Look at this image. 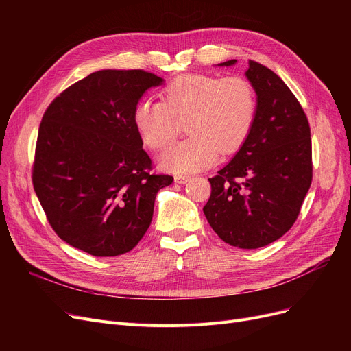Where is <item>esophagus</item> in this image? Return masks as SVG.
Segmentation results:
<instances>
[{"mask_svg": "<svg viewBox=\"0 0 351 351\" xmlns=\"http://www.w3.org/2000/svg\"><path fill=\"white\" fill-rule=\"evenodd\" d=\"M189 179H191V176H188V175H176V176H175V182H176V183H180V185H183V183L189 182Z\"/></svg>", "mask_w": 351, "mask_h": 351, "instance_id": "esophagus-1", "label": "esophagus"}]
</instances>
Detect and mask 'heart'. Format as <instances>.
Listing matches in <instances>:
<instances>
[{
    "label": "heart",
    "instance_id": "heart-1",
    "mask_svg": "<svg viewBox=\"0 0 351 351\" xmlns=\"http://www.w3.org/2000/svg\"><path fill=\"white\" fill-rule=\"evenodd\" d=\"M163 101L142 99L134 122L143 142L152 147L168 145L186 122L189 138L165 147L159 156L172 172H193L212 165L217 154L236 152L247 139L256 117V95L242 77L189 73L163 89Z\"/></svg>",
    "mask_w": 351,
    "mask_h": 351
}]
</instances>
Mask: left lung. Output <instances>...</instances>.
Returning <instances> with one entry per match:
<instances>
[{"mask_svg": "<svg viewBox=\"0 0 351 351\" xmlns=\"http://www.w3.org/2000/svg\"><path fill=\"white\" fill-rule=\"evenodd\" d=\"M246 78L256 92L252 131L233 159L209 178L204 213L223 242L257 249L296 222L311 185V139L304 110L280 77L249 61Z\"/></svg>", "mask_w": 351, "mask_h": 351, "instance_id": "1", "label": "left lung"}]
</instances>
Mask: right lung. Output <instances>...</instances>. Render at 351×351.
Returning <instances> with one entry per match:
<instances>
[{"label": "right lung", "instance_id": "add662e5", "mask_svg": "<svg viewBox=\"0 0 351 351\" xmlns=\"http://www.w3.org/2000/svg\"><path fill=\"white\" fill-rule=\"evenodd\" d=\"M163 84L142 69H102L66 88L43 117L34 191L64 242L97 257L132 250L155 197L173 178L155 175L134 122L145 92Z\"/></svg>", "mask_w": 351, "mask_h": 351}]
</instances>
